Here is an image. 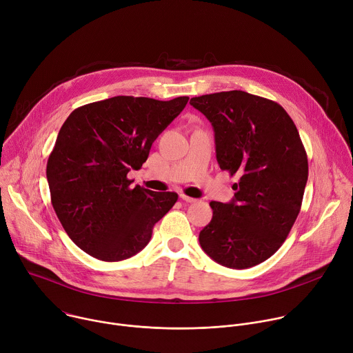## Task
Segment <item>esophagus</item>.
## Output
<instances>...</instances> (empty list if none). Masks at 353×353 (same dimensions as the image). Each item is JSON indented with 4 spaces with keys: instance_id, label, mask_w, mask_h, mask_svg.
<instances>
[{
    "instance_id": "esophagus-1",
    "label": "esophagus",
    "mask_w": 353,
    "mask_h": 353,
    "mask_svg": "<svg viewBox=\"0 0 353 353\" xmlns=\"http://www.w3.org/2000/svg\"><path fill=\"white\" fill-rule=\"evenodd\" d=\"M180 198L183 199V201H185V203H195V198H191V196H188V195H184V194H180Z\"/></svg>"
}]
</instances>
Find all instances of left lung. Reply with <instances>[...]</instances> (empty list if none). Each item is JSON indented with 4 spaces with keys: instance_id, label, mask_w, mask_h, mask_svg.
Listing matches in <instances>:
<instances>
[{
    "instance_id": "obj_1",
    "label": "left lung",
    "mask_w": 353,
    "mask_h": 353,
    "mask_svg": "<svg viewBox=\"0 0 353 353\" xmlns=\"http://www.w3.org/2000/svg\"><path fill=\"white\" fill-rule=\"evenodd\" d=\"M215 132L222 170L237 174L229 204L212 201L211 222L199 244L218 264L244 270L272 254L288 237L309 176L307 155L285 109L243 90L191 97Z\"/></svg>"
}]
</instances>
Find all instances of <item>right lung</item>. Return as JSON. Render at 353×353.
<instances>
[{
  "label": "right lung",
  "instance_id": "obj_1",
  "mask_svg": "<svg viewBox=\"0 0 353 353\" xmlns=\"http://www.w3.org/2000/svg\"><path fill=\"white\" fill-rule=\"evenodd\" d=\"M187 102L114 96L75 109L63 124L46 174L57 218L89 256L109 263L135 256L176 204V192L132 187L127 174L141 169Z\"/></svg>",
  "mask_w": 353,
  "mask_h": 353
}]
</instances>
